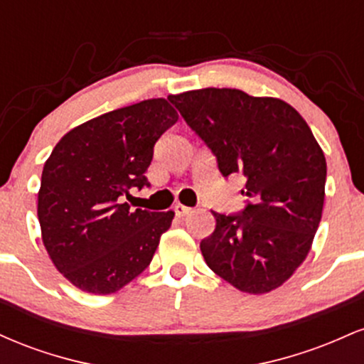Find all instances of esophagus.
Here are the masks:
<instances>
[{
    "label": "esophagus",
    "mask_w": 364,
    "mask_h": 364,
    "mask_svg": "<svg viewBox=\"0 0 364 364\" xmlns=\"http://www.w3.org/2000/svg\"><path fill=\"white\" fill-rule=\"evenodd\" d=\"M174 212H176L178 217H185V215L190 214L191 208L186 207V205H181V203H176V205H174Z\"/></svg>",
    "instance_id": "34e87169"
}]
</instances>
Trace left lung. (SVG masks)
Instances as JSON below:
<instances>
[{"label":"left lung","mask_w":364,"mask_h":364,"mask_svg":"<svg viewBox=\"0 0 364 364\" xmlns=\"http://www.w3.org/2000/svg\"><path fill=\"white\" fill-rule=\"evenodd\" d=\"M217 157L223 176L243 174L248 205L219 214L202 240L207 265L236 289L265 294L304 262L318 229L327 162L294 107L237 89H200L169 95Z\"/></svg>","instance_id":"left-lung-1"}]
</instances>
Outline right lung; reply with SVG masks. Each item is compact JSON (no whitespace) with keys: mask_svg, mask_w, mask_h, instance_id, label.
Wrapping results in <instances>:
<instances>
[{"mask_svg":"<svg viewBox=\"0 0 364 364\" xmlns=\"http://www.w3.org/2000/svg\"><path fill=\"white\" fill-rule=\"evenodd\" d=\"M178 121L168 99H147L70 129L46 161L37 195L43 243L78 289L112 294L152 262L174 212L129 210L149 186L154 145Z\"/></svg>","mask_w":364,"mask_h":364,"instance_id":"right-lung-1","label":"right lung"}]
</instances>
